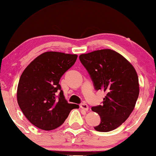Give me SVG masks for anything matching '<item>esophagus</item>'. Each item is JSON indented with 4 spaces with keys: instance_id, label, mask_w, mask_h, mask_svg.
<instances>
[{
    "instance_id": "34e87169",
    "label": "esophagus",
    "mask_w": 156,
    "mask_h": 156,
    "mask_svg": "<svg viewBox=\"0 0 156 156\" xmlns=\"http://www.w3.org/2000/svg\"><path fill=\"white\" fill-rule=\"evenodd\" d=\"M80 107L85 111H88L89 106L86 103H82L80 104Z\"/></svg>"
}]
</instances>
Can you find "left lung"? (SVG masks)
Instances as JSON below:
<instances>
[{"instance_id":"1","label":"left lung","mask_w":156,"mask_h":156,"mask_svg":"<svg viewBox=\"0 0 156 156\" xmlns=\"http://www.w3.org/2000/svg\"><path fill=\"white\" fill-rule=\"evenodd\" d=\"M80 60L92 80L95 90L106 93L101 105L92 106L101 122L95 130L108 132L121 126L133 112L139 94L138 78L131 63L109 49L80 56Z\"/></svg>"}]
</instances>
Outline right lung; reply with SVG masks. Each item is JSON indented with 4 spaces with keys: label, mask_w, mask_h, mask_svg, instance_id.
Instances as JSON below:
<instances>
[{
    "label": "right lung",
    "mask_w": 156,
    "mask_h": 156,
    "mask_svg": "<svg viewBox=\"0 0 156 156\" xmlns=\"http://www.w3.org/2000/svg\"><path fill=\"white\" fill-rule=\"evenodd\" d=\"M76 55L46 52L34 59L19 80L17 99L28 121L40 129L50 131L60 126L73 108L68 104L59 84L62 76L74 65Z\"/></svg>",
    "instance_id": "right-lung-1"
}]
</instances>
